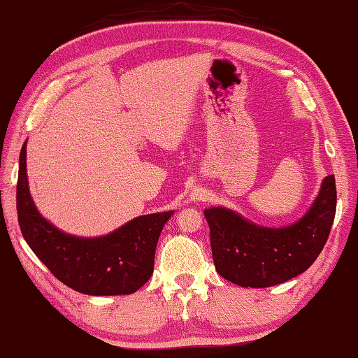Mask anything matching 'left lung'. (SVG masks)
Here are the masks:
<instances>
[{"instance_id": "8db88e82", "label": "left lung", "mask_w": 358, "mask_h": 358, "mask_svg": "<svg viewBox=\"0 0 358 358\" xmlns=\"http://www.w3.org/2000/svg\"><path fill=\"white\" fill-rule=\"evenodd\" d=\"M335 210L334 174L322 179L308 210L284 227L257 224L222 206L208 207L204 215L210 227L215 269L226 280L246 288H266L293 279L322 251Z\"/></svg>"}]
</instances>
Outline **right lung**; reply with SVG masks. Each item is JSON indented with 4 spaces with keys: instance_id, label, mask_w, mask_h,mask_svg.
<instances>
[{
    "instance_id": "right-lung-1",
    "label": "right lung",
    "mask_w": 358,
    "mask_h": 358,
    "mask_svg": "<svg viewBox=\"0 0 358 358\" xmlns=\"http://www.w3.org/2000/svg\"><path fill=\"white\" fill-rule=\"evenodd\" d=\"M17 213L26 243L60 282L83 294L117 296L136 293L150 280L160 232L174 210L141 215L101 237L60 231L32 201L24 141L18 160Z\"/></svg>"
}]
</instances>
